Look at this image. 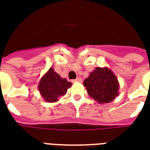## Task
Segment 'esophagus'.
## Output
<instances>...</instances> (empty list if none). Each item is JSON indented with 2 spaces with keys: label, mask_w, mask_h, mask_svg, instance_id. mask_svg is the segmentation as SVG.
Here are the masks:
<instances>
[{
  "label": "esophagus",
  "mask_w": 150,
  "mask_h": 150,
  "mask_svg": "<svg viewBox=\"0 0 150 150\" xmlns=\"http://www.w3.org/2000/svg\"><path fill=\"white\" fill-rule=\"evenodd\" d=\"M81 82H82V79L81 78H77L72 80V83H81Z\"/></svg>",
  "instance_id": "1"
}]
</instances>
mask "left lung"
Returning <instances> with one entry per match:
<instances>
[{
  "label": "left lung",
  "instance_id": "obj_1",
  "mask_svg": "<svg viewBox=\"0 0 150 150\" xmlns=\"http://www.w3.org/2000/svg\"><path fill=\"white\" fill-rule=\"evenodd\" d=\"M90 97L98 103H107L118 95V82L108 68L97 67L83 82Z\"/></svg>",
  "mask_w": 150,
  "mask_h": 150
}]
</instances>
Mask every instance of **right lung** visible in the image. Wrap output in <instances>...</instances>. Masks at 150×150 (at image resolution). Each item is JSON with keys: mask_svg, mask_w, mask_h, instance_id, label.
I'll return each mask as SVG.
<instances>
[{"mask_svg": "<svg viewBox=\"0 0 150 150\" xmlns=\"http://www.w3.org/2000/svg\"><path fill=\"white\" fill-rule=\"evenodd\" d=\"M71 86V83L61 78L59 74L54 71L52 67H51L41 79L38 88L46 102L54 103L58 101L59 96L65 95Z\"/></svg>", "mask_w": 150, "mask_h": 150, "instance_id": "1", "label": "right lung"}]
</instances>
